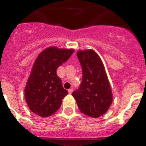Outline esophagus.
<instances>
[{
  "label": "esophagus",
  "mask_w": 146,
  "mask_h": 146,
  "mask_svg": "<svg viewBox=\"0 0 146 146\" xmlns=\"http://www.w3.org/2000/svg\"><path fill=\"white\" fill-rule=\"evenodd\" d=\"M73 88H70V89H68V93H69V94H71V93L73 92Z\"/></svg>",
  "instance_id": "1"
}]
</instances>
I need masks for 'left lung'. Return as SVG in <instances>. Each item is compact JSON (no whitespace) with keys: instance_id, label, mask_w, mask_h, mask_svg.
<instances>
[{"instance_id":"1","label":"left lung","mask_w":146,"mask_h":146,"mask_svg":"<svg viewBox=\"0 0 146 146\" xmlns=\"http://www.w3.org/2000/svg\"><path fill=\"white\" fill-rule=\"evenodd\" d=\"M77 57L82 67L81 86L72 93L80 111L98 118L107 112L113 101L111 85L99 55L92 49L80 50Z\"/></svg>"}]
</instances>
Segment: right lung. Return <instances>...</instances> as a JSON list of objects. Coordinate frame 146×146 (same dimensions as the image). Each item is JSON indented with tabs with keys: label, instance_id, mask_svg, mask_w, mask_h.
<instances>
[{
	"label": "right lung",
	"instance_id": "1",
	"mask_svg": "<svg viewBox=\"0 0 146 146\" xmlns=\"http://www.w3.org/2000/svg\"><path fill=\"white\" fill-rule=\"evenodd\" d=\"M74 49L48 47L35 60L25 89V98L31 111L40 117H48L61 106L68 94L57 75V69L65 62Z\"/></svg>",
	"mask_w": 146,
	"mask_h": 146
}]
</instances>
